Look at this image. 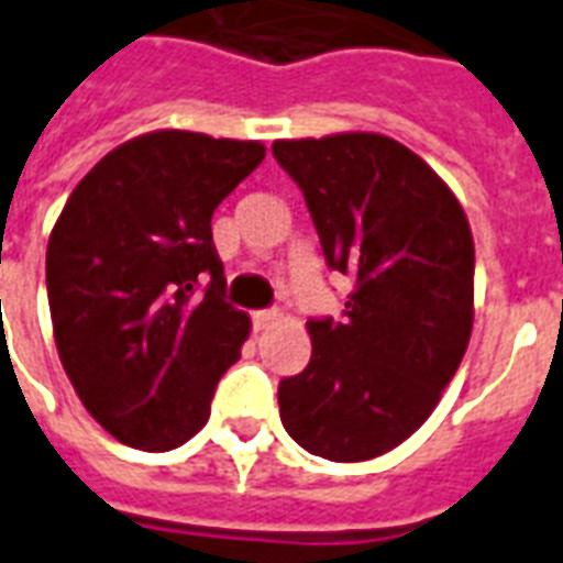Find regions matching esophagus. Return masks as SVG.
I'll list each match as a JSON object with an SVG mask.
<instances>
[{
  "label": "esophagus",
  "instance_id": "obj_1",
  "mask_svg": "<svg viewBox=\"0 0 563 563\" xmlns=\"http://www.w3.org/2000/svg\"><path fill=\"white\" fill-rule=\"evenodd\" d=\"M282 320V311L278 308H267V311H255L252 313V322H255V329H269V325H276Z\"/></svg>",
  "mask_w": 563,
  "mask_h": 563
}]
</instances>
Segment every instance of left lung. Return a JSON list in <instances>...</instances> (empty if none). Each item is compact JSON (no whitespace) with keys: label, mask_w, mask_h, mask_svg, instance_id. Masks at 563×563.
Wrapping results in <instances>:
<instances>
[{"label":"left lung","mask_w":563,"mask_h":563,"mask_svg":"<svg viewBox=\"0 0 563 563\" xmlns=\"http://www.w3.org/2000/svg\"><path fill=\"white\" fill-rule=\"evenodd\" d=\"M331 269L355 278L341 320H308L311 361L278 413L311 455L369 461L429 420L473 331L476 250L434 169L373 132L276 141Z\"/></svg>","instance_id":"1"}]
</instances>
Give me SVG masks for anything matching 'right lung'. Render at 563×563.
<instances>
[{
    "instance_id": "1",
    "label": "right lung",
    "mask_w": 563,
    "mask_h": 563,
    "mask_svg": "<svg viewBox=\"0 0 563 563\" xmlns=\"http://www.w3.org/2000/svg\"><path fill=\"white\" fill-rule=\"evenodd\" d=\"M264 161L258 141L150 132L69 194L46 246L60 364L90 417L146 452L181 446L241 358L250 317L225 302L217 205Z\"/></svg>"
}]
</instances>
